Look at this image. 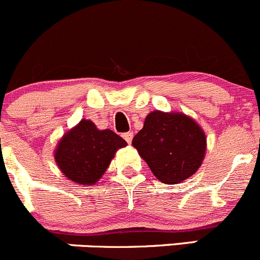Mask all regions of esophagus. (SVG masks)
Instances as JSON below:
<instances>
[{"mask_svg":"<svg viewBox=\"0 0 260 260\" xmlns=\"http://www.w3.org/2000/svg\"><path fill=\"white\" fill-rule=\"evenodd\" d=\"M122 138L125 139V140H126V143H129V144H131V141H133V138H134V134L133 133H125L124 135H122Z\"/></svg>","mask_w":260,"mask_h":260,"instance_id":"obj_1","label":"esophagus"}]
</instances>
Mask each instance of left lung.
<instances>
[{
    "mask_svg": "<svg viewBox=\"0 0 260 260\" xmlns=\"http://www.w3.org/2000/svg\"><path fill=\"white\" fill-rule=\"evenodd\" d=\"M206 135L192 117L182 112L155 110L145 117L133 146L154 176L167 184L193 176L206 154Z\"/></svg>",
    "mask_w": 260,
    "mask_h": 260,
    "instance_id": "left-lung-1",
    "label": "left lung"
}]
</instances>
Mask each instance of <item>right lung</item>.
<instances>
[{
	"mask_svg": "<svg viewBox=\"0 0 260 260\" xmlns=\"http://www.w3.org/2000/svg\"><path fill=\"white\" fill-rule=\"evenodd\" d=\"M127 143L112 130H100L82 119L67 131L56 145L54 159L61 173L78 184H96L119 149Z\"/></svg>",
	"mask_w": 260,
	"mask_h": 260,
	"instance_id": "right-lung-1",
	"label": "right lung"
}]
</instances>
